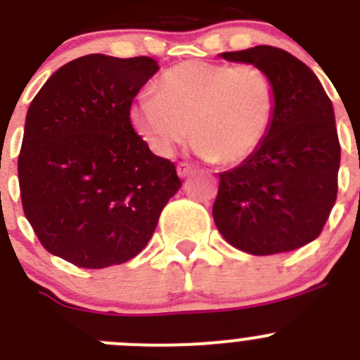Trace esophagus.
<instances>
[{
	"instance_id": "obj_1",
	"label": "esophagus",
	"mask_w": 360,
	"mask_h": 360,
	"mask_svg": "<svg viewBox=\"0 0 360 360\" xmlns=\"http://www.w3.org/2000/svg\"><path fill=\"white\" fill-rule=\"evenodd\" d=\"M176 173L180 178L189 176V174H193V165L187 164V162H180V164L176 165Z\"/></svg>"
}]
</instances>
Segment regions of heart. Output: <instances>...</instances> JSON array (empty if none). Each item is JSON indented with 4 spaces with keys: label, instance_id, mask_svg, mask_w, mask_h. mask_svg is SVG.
<instances>
[{
    "label": "heart",
    "instance_id": "b5f03b06",
    "mask_svg": "<svg viewBox=\"0 0 360 360\" xmlns=\"http://www.w3.org/2000/svg\"><path fill=\"white\" fill-rule=\"evenodd\" d=\"M276 88L256 65L184 61L165 70L153 94L136 98L129 120L160 157L195 141L205 160L238 164L269 135L276 117Z\"/></svg>",
    "mask_w": 360,
    "mask_h": 360
}]
</instances>
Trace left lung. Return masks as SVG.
I'll use <instances>...</instances> for the list:
<instances>
[{
    "label": "left lung",
    "instance_id": "left-lung-1",
    "mask_svg": "<svg viewBox=\"0 0 360 360\" xmlns=\"http://www.w3.org/2000/svg\"><path fill=\"white\" fill-rule=\"evenodd\" d=\"M221 57L265 70L278 103L263 144L219 174L214 224L254 256L295 250L319 236L337 200L341 144L332 101L314 72L281 49L262 44Z\"/></svg>",
    "mask_w": 360,
    "mask_h": 360
}]
</instances>
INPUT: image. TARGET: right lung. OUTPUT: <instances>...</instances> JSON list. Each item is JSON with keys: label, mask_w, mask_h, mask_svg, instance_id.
<instances>
[{"label": "right lung", "mask_w": 360, "mask_h": 360, "mask_svg": "<svg viewBox=\"0 0 360 360\" xmlns=\"http://www.w3.org/2000/svg\"><path fill=\"white\" fill-rule=\"evenodd\" d=\"M158 65L90 53L57 70L27 113L18 158L28 224L81 269L122 265L144 249L182 182L136 135L129 108Z\"/></svg>", "instance_id": "right-lung-1"}]
</instances>
